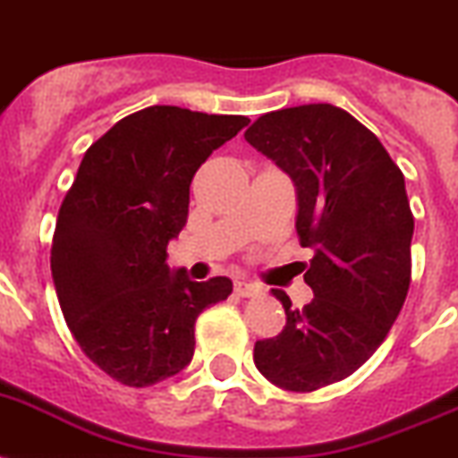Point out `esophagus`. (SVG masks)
<instances>
[{
    "mask_svg": "<svg viewBox=\"0 0 458 458\" xmlns=\"http://www.w3.org/2000/svg\"><path fill=\"white\" fill-rule=\"evenodd\" d=\"M233 290H236L238 297H257V294H262V285H257L252 281H236Z\"/></svg>",
    "mask_w": 458,
    "mask_h": 458,
    "instance_id": "34e87169",
    "label": "esophagus"
}]
</instances>
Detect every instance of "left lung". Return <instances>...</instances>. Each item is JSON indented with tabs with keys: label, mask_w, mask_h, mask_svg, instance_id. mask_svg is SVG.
Listing matches in <instances>:
<instances>
[{
	"label": "left lung",
	"mask_w": 458,
	"mask_h": 458,
	"mask_svg": "<svg viewBox=\"0 0 458 458\" xmlns=\"http://www.w3.org/2000/svg\"><path fill=\"white\" fill-rule=\"evenodd\" d=\"M245 140L293 177L297 236L311 248L313 300L285 309V327L255 344L257 369L276 386L309 393L346 379L379 349L411 281V217L403 170L379 138L335 105L259 116Z\"/></svg>",
	"instance_id": "obj_1"
}]
</instances>
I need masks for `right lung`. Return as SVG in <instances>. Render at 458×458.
<instances>
[{
	"mask_svg": "<svg viewBox=\"0 0 458 458\" xmlns=\"http://www.w3.org/2000/svg\"><path fill=\"white\" fill-rule=\"evenodd\" d=\"M248 116L154 105L89 147L60 206L51 274L86 358L123 386L175 377L194 356L203 309L226 300V276L189 281L165 264L189 215V184Z\"/></svg>",
	"mask_w": 458,
	"mask_h": 458,
	"instance_id": "right-lung-1",
	"label": "right lung"
}]
</instances>
